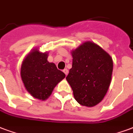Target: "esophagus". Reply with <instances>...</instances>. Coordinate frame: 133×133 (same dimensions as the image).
I'll use <instances>...</instances> for the list:
<instances>
[{"instance_id":"obj_1","label":"esophagus","mask_w":133,"mask_h":133,"mask_svg":"<svg viewBox=\"0 0 133 133\" xmlns=\"http://www.w3.org/2000/svg\"><path fill=\"white\" fill-rule=\"evenodd\" d=\"M63 72L65 74L66 76H67V74H69V71H68L67 69H64L63 70Z\"/></svg>"}]
</instances>
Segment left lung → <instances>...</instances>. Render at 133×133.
<instances>
[{
	"mask_svg": "<svg viewBox=\"0 0 133 133\" xmlns=\"http://www.w3.org/2000/svg\"><path fill=\"white\" fill-rule=\"evenodd\" d=\"M72 67L66 79L74 97L83 106L92 107L102 100L111 81L113 60L97 44L85 41L71 52Z\"/></svg>",
	"mask_w": 133,
	"mask_h": 133,
	"instance_id": "left-lung-1",
	"label": "left lung"
}]
</instances>
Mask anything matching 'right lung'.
Returning <instances> with one entry per match:
<instances>
[{"label":"right lung","instance_id":"add662e5","mask_svg":"<svg viewBox=\"0 0 133 133\" xmlns=\"http://www.w3.org/2000/svg\"><path fill=\"white\" fill-rule=\"evenodd\" d=\"M48 52H42L35 48L25 57L20 74L25 88L36 99L46 100L54 88L65 78L64 73L48 61Z\"/></svg>","mask_w":133,"mask_h":133}]
</instances>
